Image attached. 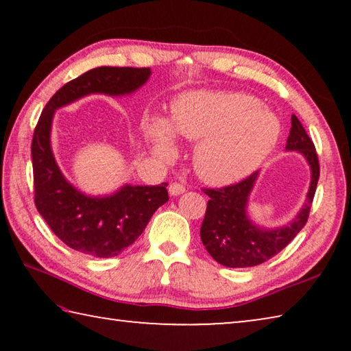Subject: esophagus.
<instances>
[{
	"instance_id": "1",
	"label": "esophagus",
	"mask_w": 351,
	"mask_h": 351,
	"mask_svg": "<svg viewBox=\"0 0 351 351\" xmlns=\"http://www.w3.org/2000/svg\"><path fill=\"white\" fill-rule=\"evenodd\" d=\"M184 192H186V187H184L180 182H173L169 186V193L171 195V197H180V195H182Z\"/></svg>"
}]
</instances>
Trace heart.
<instances>
[{"instance_id":"b5f03b06","label":"heart","mask_w":351,"mask_h":351,"mask_svg":"<svg viewBox=\"0 0 351 351\" xmlns=\"http://www.w3.org/2000/svg\"><path fill=\"white\" fill-rule=\"evenodd\" d=\"M145 133L153 152L162 159L175 156V136L198 142L193 169L212 186L245 180L274 150L280 138L278 117L260 100L243 93L193 91L173 105L171 117L152 116Z\"/></svg>"}]
</instances>
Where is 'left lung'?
<instances>
[{"label": "left lung", "mask_w": 351, "mask_h": 351, "mask_svg": "<svg viewBox=\"0 0 351 351\" xmlns=\"http://www.w3.org/2000/svg\"><path fill=\"white\" fill-rule=\"evenodd\" d=\"M287 150L297 152L310 165L311 181L306 199L293 221L280 228H263L254 223L247 215L251 197L260 171H255L246 180L223 189H206L209 195L204 221L201 224V241L207 252L219 265L228 268H249L274 257L288 246L291 240L304 229L319 181V161L313 141L302 127L299 119L291 117V132L287 141Z\"/></svg>", "instance_id": "left-lung-1"}]
</instances>
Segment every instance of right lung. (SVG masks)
<instances>
[{"mask_svg":"<svg viewBox=\"0 0 351 351\" xmlns=\"http://www.w3.org/2000/svg\"><path fill=\"white\" fill-rule=\"evenodd\" d=\"M150 68L100 66L62 86L46 104L32 139L35 206L64 245L99 258L116 257L132 246L159 207L169 201L167 182L123 184L110 195H86L71 184L56 161L51 130L58 108L90 94L130 96L150 79Z\"/></svg>","mask_w":351,"mask_h":351,"instance_id":"1","label":"right lung"}]
</instances>
